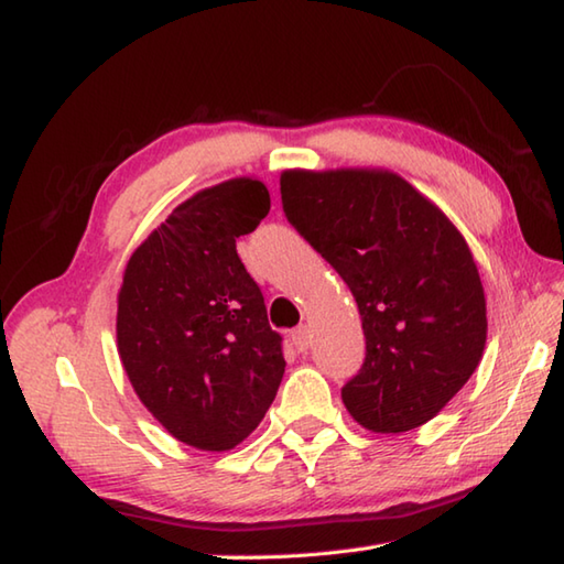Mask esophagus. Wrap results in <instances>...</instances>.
I'll return each instance as SVG.
<instances>
[{"instance_id": "1", "label": "esophagus", "mask_w": 564, "mask_h": 564, "mask_svg": "<svg viewBox=\"0 0 564 564\" xmlns=\"http://www.w3.org/2000/svg\"><path fill=\"white\" fill-rule=\"evenodd\" d=\"M291 337H293V344H295L297 351H307L310 344H313V337H310V327H305V325L293 329Z\"/></svg>"}]
</instances>
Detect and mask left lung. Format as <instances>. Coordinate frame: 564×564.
Returning <instances> with one entry per match:
<instances>
[{"label": "left lung", "mask_w": 564, "mask_h": 564, "mask_svg": "<svg viewBox=\"0 0 564 564\" xmlns=\"http://www.w3.org/2000/svg\"><path fill=\"white\" fill-rule=\"evenodd\" d=\"M281 200L361 313L366 358L341 388L346 410L376 434L426 424L485 351V291L463 235L392 172H283Z\"/></svg>", "instance_id": "left-lung-1"}]
</instances>
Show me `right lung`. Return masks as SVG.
Returning a JSON list of instances; mask_svg holds the SVG:
<instances>
[{"label":"right lung","mask_w":564,"mask_h":564,"mask_svg":"<svg viewBox=\"0 0 564 564\" xmlns=\"http://www.w3.org/2000/svg\"><path fill=\"white\" fill-rule=\"evenodd\" d=\"M271 208L257 178H230L172 210L130 257L118 354L140 402L200 451L242 443L279 392L285 358L237 237Z\"/></svg>","instance_id":"right-lung-1"}]
</instances>
